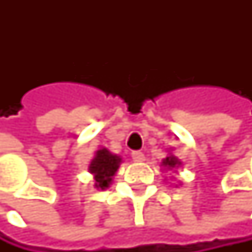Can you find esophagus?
Instances as JSON below:
<instances>
[{
	"instance_id": "34e87169",
	"label": "esophagus",
	"mask_w": 252,
	"mask_h": 252,
	"mask_svg": "<svg viewBox=\"0 0 252 252\" xmlns=\"http://www.w3.org/2000/svg\"><path fill=\"white\" fill-rule=\"evenodd\" d=\"M131 157H133L134 161H143L145 160V156H143L142 151H133L131 153Z\"/></svg>"
}]
</instances>
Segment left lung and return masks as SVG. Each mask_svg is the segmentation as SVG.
Segmentation results:
<instances>
[{
  "instance_id": "8db88e82",
  "label": "left lung",
  "mask_w": 252,
  "mask_h": 252,
  "mask_svg": "<svg viewBox=\"0 0 252 252\" xmlns=\"http://www.w3.org/2000/svg\"><path fill=\"white\" fill-rule=\"evenodd\" d=\"M161 164L166 169H177L180 164H181V161L174 156V154H169L166 158H163V161H161Z\"/></svg>"
}]
</instances>
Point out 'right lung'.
<instances>
[{"instance_id":"1","label":"right lung","mask_w":252,"mask_h":252,"mask_svg":"<svg viewBox=\"0 0 252 252\" xmlns=\"http://www.w3.org/2000/svg\"><path fill=\"white\" fill-rule=\"evenodd\" d=\"M121 161L122 158L116 154H112L107 148H101L95 153V157L89 164V172L94 175L96 189L104 190L110 186Z\"/></svg>"}]
</instances>
